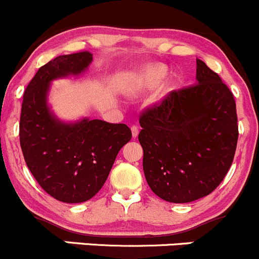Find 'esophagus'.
I'll return each instance as SVG.
<instances>
[{"mask_svg":"<svg viewBox=\"0 0 259 259\" xmlns=\"http://www.w3.org/2000/svg\"><path fill=\"white\" fill-rule=\"evenodd\" d=\"M132 134L134 138H137L138 134H139V127H138L137 125H133L132 126Z\"/></svg>","mask_w":259,"mask_h":259,"instance_id":"obj_1","label":"esophagus"}]
</instances>
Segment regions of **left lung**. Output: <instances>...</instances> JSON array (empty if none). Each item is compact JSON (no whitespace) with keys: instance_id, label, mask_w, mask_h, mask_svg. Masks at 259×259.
I'll list each match as a JSON object with an SVG mask.
<instances>
[{"instance_id":"8db88e82","label":"left lung","mask_w":259,"mask_h":259,"mask_svg":"<svg viewBox=\"0 0 259 259\" xmlns=\"http://www.w3.org/2000/svg\"><path fill=\"white\" fill-rule=\"evenodd\" d=\"M198 83L169 93L140 115L143 169L161 199L189 203L210 194L233 161L236 101L217 72L197 60Z\"/></svg>"}]
</instances>
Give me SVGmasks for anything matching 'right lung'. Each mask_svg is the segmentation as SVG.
Here are the masks:
<instances>
[{"label": "right lung", "mask_w": 259, "mask_h": 259, "mask_svg": "<svg viewBox=\"0 0 259 259\" xmlns=\"http://www.w3.org/2000/svg\"><path fill=\"white\" fill-rule=\"evenodd\" d=\"M93 61L88 51L62 55L41 66L23 93L20 144L33 178L55 199L82 203L108 179L117 153L130 139L125 124L88 117L64 122L50 110L52 80L82 74Z\"/></svg>", "instance_id": "1"}]
</instances>
